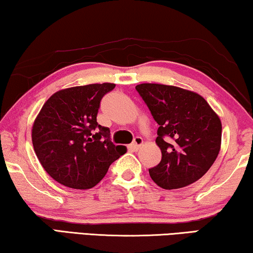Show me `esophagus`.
Segmentation results:
<instances>
[{"instance_id": "obj_1", "label": "esophagus", "mask_w": 253, "mask_h": 253, "mask_svg": "<svg viewBox=\"0 0 253 253\" xmlns=\"http://www.w3.org/2000/svg\"><path fill=\"white\" fill-rule=\"evenodd\" d=\"M142 144H144V140H142L140 137H135L133 142L131 144V148H132L133 151H138V149L141 147Z\"/></svg>"}]
</instances>
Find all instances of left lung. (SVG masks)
<instances>
[{
  "mask_svg": "<svg viewBox=\"0 0 253 253\" xmlns=\"http://www.w3.org/2000/svg\"><path fill=\"white\" fill-rule=\"evenodd\" d=\"M159 124V166L149 169L164 189L186 187L207 173L221 146V121L199 93L157 83L135 86Z\"/></svg>",
  "mask_w": 253,
  "mask_h": 253,
  "instance_id": "1",
  "label": "left lung"
}]
</instances>
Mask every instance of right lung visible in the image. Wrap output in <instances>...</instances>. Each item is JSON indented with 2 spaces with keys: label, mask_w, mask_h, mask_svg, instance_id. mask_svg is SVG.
<instances>
[{
  "label": "right lung",
  "mask_w": 253,
  "mask_h": 253,
  "mask_svg": "<svg viewBox=\"0 0 253 253\" xmlns=\"http://www.w3.org/2000/svg\"><path fill=\"white\" fill-rule=\"evenodd\" d=\"M114 87V83H94L57 91L33 123V147L40 163L66 187H94L126 153V146L111 141L108 127L97 122L101 98Z\"/></svg>",
  "instance_id": "1"
}]
</instances>
